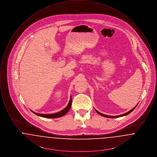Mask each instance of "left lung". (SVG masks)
Segmentation results:
<instances>
[{
	"instance_id": "left-lung-1",
	"label": "left lung",
	"mask_w": 157,
	"mask_h": 157,
	"mask_svg": "<svg viewBox=\"0 0 157 157\" xmlns=\"http://www.w3.org/2000/svg\"><path fill=\"white\" fill-rule=\"evenodd\" d=\"M136 106H135L134 108H132L131 111H128V112H127V113H125L122 114V115H118V116H109V115H104V114H103V113H101L98 112V111H97L96 109H95V111H96L98 113H99L100 115H101V116H102V117H106V118H119V117H123V116H125V115H127L128 114L132 112V111L135 108H136Z\"/></svg>"
}]
</instances>
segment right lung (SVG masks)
Wrapping results in <instances>:
<instances>
[{
    "label": "right lung",
    "instance_id": "1",
    "mask_svg": "<svg viewBox=\"0 0 157 157\" xmlns=\"http://www.w3.org/2000/svg\"><path fill=\"white\" fill-rule=\"evenodd\" d=\"M71 105H72V98H71V99H70L69 102L67 105V106L60 112L55 113H52V114H42V113H35V112H33L32 111H31L33 112L35 114L37 115L38 116H40V117H44V118H59V117H61L63 116L64 115H65L69 111V110L70 109V108L71 106Z\"/></svg>",
    "mask_w": 157,
    "mask_h": 157
}]
</instances>
